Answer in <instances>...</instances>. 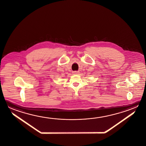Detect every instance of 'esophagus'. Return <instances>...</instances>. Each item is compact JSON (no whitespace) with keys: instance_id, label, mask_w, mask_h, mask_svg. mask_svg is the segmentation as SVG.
I'll return each mask as SVG.
<instances>
[{"instance_id":"34e87169","label":"esophagus","mask_w":146,"mask_h":146,"mask_svg":"<svg viewBox=\"0 0 146 146\" xmlns=\"http://www.w3.org/2000/svg\"><path fill=\"white\" fill-rule=\"evenodd\" d=\"M74 74H78V72H74Z\"/></svg>"}]
</instances>
